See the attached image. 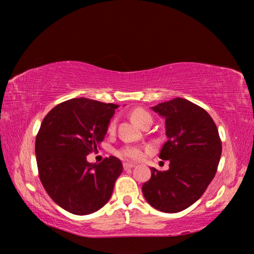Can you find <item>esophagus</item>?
I'll return each mask as SVG.
<instances>
[{"instance_id":"obj_1","label":"esophagus","mask_w":254,"mask_h":254,"mask_svg":"<svg viewBox=\"0 0 254 254\" xmlns=\"http://www.w3.org/2000/svg\"><path fill=\"white\" fill-rule=\"evenodd\" d=\"M133 167H134V165H133V163H128V162H124V163H123V168H124V170H128V169L133 168Z\"/></svg>"}]
</instances>
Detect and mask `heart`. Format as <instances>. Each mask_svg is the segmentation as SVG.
Returning <instances> with one entry per match:
<instances>
[{
    "label": "heart",
    "instance_id": "b5f03b06",
    "mask_svg": "<svg viewBox=\"0 0 254 254\" xmlns=\"http://www.w3.org/2000/svg\"><path fill=\"white\" fill-rule=\"evenodd\" d=\"M131 119L133 120V122L136 123L139 127H142L145 122L152 121L151 115H150L148 112L143 109L133 110L131 112ZM115 127H117V121H115V120H112V121L109 123V126H107V132L113 133L115 131ZM118 156L123 159H127V160L136 161L142 158L143 150L139 147L127 145V147L119 150Z\"/></svg>",
    "mask_w": 254,
    "mask_h": 254
}]
</instances>
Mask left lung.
Instances as JSON below:
<instances>
[{
  "mask_svg": "<svg viewBox=\"0 0 254 254\" xmlns=\"http://www.w3.org/2000/svg\"><path fill=\"white\" fill-rule=\"evenodd\" d=\"M166 121L167 142L159 154L169 169H151L144 183L145 200L163 213H178L200 198L216 174L222 142L213 119L204 109L182 97L152 106Z\"/></svg>",
  "mask_w": 254,
  "mask_h": 254,
  "instance_id": "1",
  "label": "left lung"
}]
</instances>
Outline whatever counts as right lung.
Masks as SVG:
<instances>
[{
  "label": "right lung",
  "mask_w": 254,
  "mask_h": 254,
  "mask_svg": "<svg viewBox=\"0 0 254 254\" xmlns=\"http://www.w3.org/2000/svg\"><path fill=\"white\" fill-rule=\"evenodd\" d=\"M119 105L71 98L46 115L36 137V158L42 185L56 204L75 215H88L110 200L123 170L115 157L89 163Z\"/></svg>",
  "instance_id": "right-lung-1"
}]
</instances>
